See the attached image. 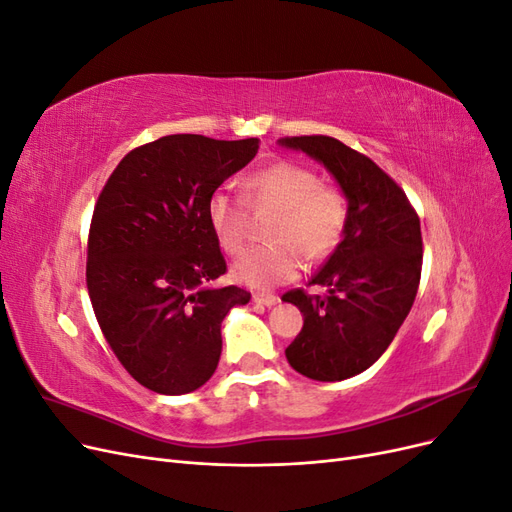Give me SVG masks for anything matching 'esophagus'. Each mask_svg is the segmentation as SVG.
I'll return each mask as SVG.
<instances>
[{
  "label": "esophagus",
  "mask_w": 512,
  "mask_h": 512,
  "mask_svg": "<svg viewBox=\"0 0 512 512\" xmlns=\"http://www.w3.org/2000/svg\"><path fill=\"white\" fill-rule=\"evenodd\" d=\"M252 301H254L256 305H265V307H271V305H275V303H280V299H277L275 294H269V292H254Z\"/></svg>",
  "instance_id": "1"
}]
</instances>
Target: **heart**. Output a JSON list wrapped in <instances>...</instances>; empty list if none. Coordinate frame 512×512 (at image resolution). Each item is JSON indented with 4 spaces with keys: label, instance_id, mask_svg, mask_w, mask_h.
<instances>
[{
    "label": "heart",
    "instance_id": "heart-1",
    "mask_svg": "<svg viewBox=\"0 0 512 512\" xmlns=\"http://www.w3.org/2000/svg\"><path fill=\"white\" fill-rule=\"evenodd\" d=\"M254 205H275L269 243L245 252L232 273L245 286L271 288L299 275L307 260L331 256L342 243L350 205L344 192L320 183L312 168L297 162H275L247 181ZM209 224L224 252L237 256L247 239V198L226 188L215 190L207 203Z\"/></svg>",
    "mask_w": 512,
    "mask_h": 512
}]
</instances>
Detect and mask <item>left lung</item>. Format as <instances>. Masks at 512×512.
I'll return each mask as SVG.
<instances>
[{
  "label": "left lung",
  "mask_w": 512,
  "mask_h": 512,
  "mask_svg": "<svg viewBox=\"0 0 512 512\" xmlns=\"http://www.w3.org/2000/svg\"><path fill=\"white\" fill-rule=\"evenodd\" d=\"M280 143L327 166L350 205L342 243L309 282L327 294L294 288L282 297L303 314L286 359L312 380H346L380 359L410 312L423 267L421 220L374 160L337 138L286 136Z\"/></svg>",
  "instance_id": "left-lung-1"
}]
</instances>
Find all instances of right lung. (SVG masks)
Returning <instances> with one entry per match:
<instances>
[{"label": "right lung", "instance_id": "add662e5", "mask_svg": "<svg viewBox=\"0 0 512 512\" xmlns=\"http://www.w3.org/2000/svg\"><path fill=\"white\" fill-rule=\"evenodd\" d=\"M258 138L170 134L132 149L102 188L87 239L96 320L128 374L160 395L203 386L222 354V320L250 301L226 273L207 203L250 164Z\"/></svg>", "mask_w": 512, "mask_h": 512}]
</instances>
